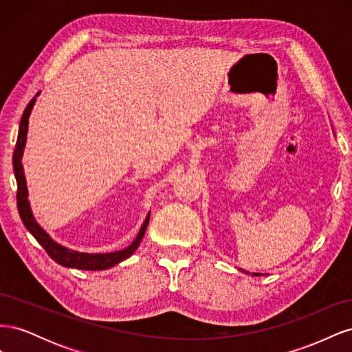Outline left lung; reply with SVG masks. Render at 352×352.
Segmentation results:
<instances>
[{"instance_id": "obj_1", "label": "left lung", "mask_w": 352, "mask_h": 352, "mask_svg": "<svg viewBox=\"0 0 352 352\" xmlns=\"http://www.w3.org/2000/svg\"><path fill=\"white\" fill-rule=\"evenodd\" d=\"M239 270H241V272H243V273H247V274H250V272H245V270H242V269H239ZM251 274H252V276H264L263 273H251Z\"/></svg>"}]
</instances>
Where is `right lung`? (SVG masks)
I'll return each instance as SVG.
<instances>
[{"instance_id": "right-lung-1", "label": "right lung", "mask_w": 352, "mask_h": 352, "mask_svg": "<svg viewBox=\"0 0 352 352\" xmlns=\"http://www.w3.org/2000/svg\"><path fill=\"white\" fill-rule=\"evenodd\" d=\"M41 92L36 94V97ZM36 97L30 100L28 104V107L23 111L22 120H20L19 126V135H17V142H16V150L13 154V168H14V176H16V182H17V208H19V214L20 219H22L23 225L26 229L32 233L41 245L44 248L50 257L58 263L63 267H70V269H79V270H105L110 269L113 265L122 263L123 260L129 258L131 255L138 250L140 243L145 235V230L148 223H150V214L151 211H148V214L142 223V226L138 232L136 238L132 241L129 247H126L119 251H113V252H80L76 250H70L65 245H61L56 242L50 236V233L42 228L39 223L36 221L34 212H32L30 208V202H29V192H28V185H26V177L23 172V166H22V158H23V150L26 146V140H28V129H29V116L32 113V109L36 102Z\"/></svg>"}]
</instances>
